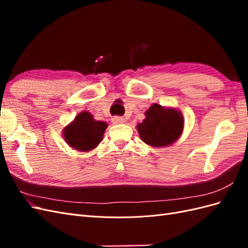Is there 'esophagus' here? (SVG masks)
<instances>
[{
    "label": "esophagus",
    "instance_id": "34e87169",
    "mask_svg": "<svg viewBox=\"0 0 248 248\" xmlns=\"http://www.w3.org/2000/svg\"><path fill=\"white\" fill-rule=\"evenodd\" d=\"M111 122L114 124H120L124 122V119L122 117H114L111 119Z\"/></svg>",
    "mask_w": 248,
    "mask_h": 248
}]
</instances>
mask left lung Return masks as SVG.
<instances>
[{
	"instance_id": "obj_1",
	"label": "left lung",
	"mask_w": 248,
	"mask_h": 248,
	"mask_svg": "<svg viewBox=\"0 0 248 248\" xmlns=\"http://www.w3.org/2000/svg\"><path fill=\"white\" fill-rule=\"evenodd\" d=\"M146 119L137 125L140 140L152 147L170 146L180 138L184 127L181 111L154 103L145 112Z\"/></svg>"
}]
</instances>
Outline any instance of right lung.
I'll return each instance as SVG.
<instances>
[{
	"mask_svg": "<svg viewBox=\"0 0 248 248\" xmlns=\"http://www.w3.org/2000/svg\"><path fill=\"white\" fill-rule=\"evenodd\" d=\"M108 124L96 121L90 112L84 110L63 130V137L71 148L78 151H91L102 140Z\"/></svg>",
	"mask_w": 248,
	"mask_h": 248,
	"instance_id": "obj_1",
	"label": "right lung"
}]
</instances>
